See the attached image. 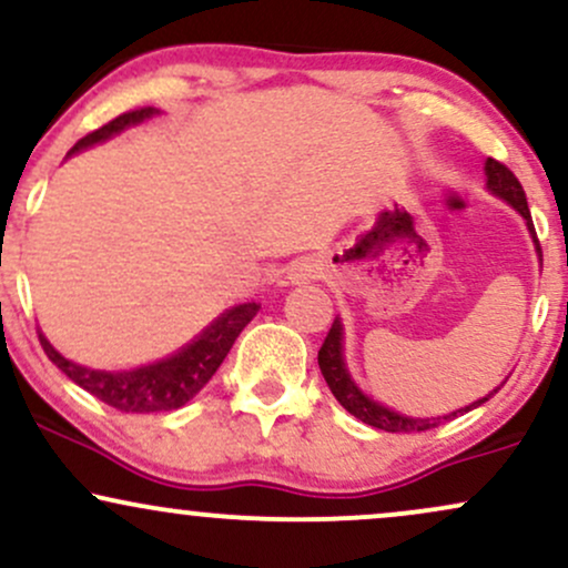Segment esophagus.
<instances>
[{
    "mask_svg": "<svg viewBox=\"0 0 568 568\" xmlns=\"http://www.w3.org/2000/svg\"><path fill=\"white\" fill-rule=\"evenodd\" d=\"M321 275H323V264L312 256L296 258V262H291L288 270H285V280H288L291 285L312 283V280H317Z\"/></svg>",
    "mask_w": 568,
    "mask_h": 568,
    "instance_id": "1",
    "label": "esophagus"
}]
</instances>
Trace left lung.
<instances>
[{"label": "left lung", "mask_w": 568, "mask_h": 568, "mask_svg": "<svg viewBox=\"0 0 568 568\" xmlns=\"http://www.w3.org/2000/svg\"><path fill=\"white\" fill-rule=\"evenodd\" d=\"M486 186L488 192L497 194L499 200H505L507 205H513L515 211L520 213L526 221V230H529L534 245H537V253L542 256V251H539V240H537V232H534V224H531V213H529V202H526V192L524 186H520V181L515 179L510 168H505L501 162L486 160ZM317 363H321V371H323V379L328 382L331 393L338 403H342L344 408L349 410L352 416H357L361 422H366V425L376 427V429H384V433H425V429H433L443 425V422L454 419L456 414H467V410L484 406V403L491 397L494 393H499V387L494 389V393H488L486 397H480V400L470 403V406L459 408V410H452V414L446 416H406V414H397V410L382 406V403L371 400V397L363 393L361 387H357L355 379L349 376L347 371V363H344V325L342 321H334L331 325L328 336H325L321 352H317Z\"/></svg>", "instance_id": "obj_1"}]
</instances>
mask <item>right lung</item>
Masks as SVG:
<instances>
[{"label": "right lung", "mask_w": 568, "mask_h": 568, "mask_svg": "<svg viewBox=\"0 0 568 568\" xmlns=\"http://www.w3.org/2000/svg\"><path fill=\"white\" fill-rule=\"evenodd\" d=\"M160 114V109L146 106L135 109V112L120 114L109 125L93 130L84 139H80L71 146L69 158L74 152L93 146V143L109 141L112 135L122 133L125 128L141 125L149 116ZM258 304L247 302L237 304L232 310L221 312V315L202 331L200 336H194L186 347H181L173 355L162 357L158 363H149V366L130 368V371H98L80 366V363L69 361L58 352L53 344L44 338L39 331V344H42L44 355L55 363L71 382L80 384L82 389H88L90 395H95L98 400H103L106 406L116 410H125V414H154V410H173L186 406L194 395L211 382V376L216 374L221 363H224L226 352L232 349L234 338L240 336V331L256 317Z\"/></svg>", "instance_id": "obj_1"}]
</instances>
